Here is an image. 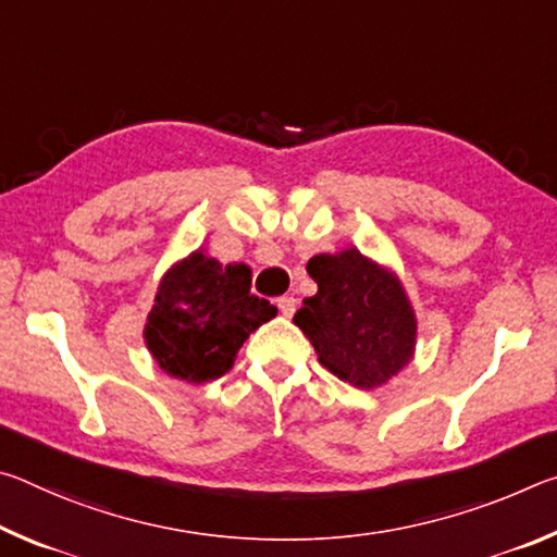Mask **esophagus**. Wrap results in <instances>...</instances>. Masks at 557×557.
<instances>
[{
  "mask_svg": "<svg viewBox=\"0 0 557 557\" xmlns=\"http://www.w3.org/2000/svg\"><path fill=\"white\" fill-rule=\"evenodd\" d=\"M277 307H280L282 317H292V314H295V309H297V299L285 295V297H280V299H277Z\"/></svg>",
  "mask_w": 557,
  "mask_h": 557,
  "instance_id": "1",
  "label": "esophagus"
}]
</instances>
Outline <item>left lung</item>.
<instances>
[{"mask_svg": "<svg viewBox=\"0 0 557 557\" xmlns=\"http://www.w3.org/2000/svg\"><path fill=\"white\" fill-rule=\"evenodd\" d=\"M317 295L295 324L312 342L319 363L336 379L371 391L410 363L418 322L400 280L356 248L322 252L307 262Z\"/></svg>", "mask_w": 557, "mask_h": 557, "instance_id": "obj_1", "label": "left lung"}]
</instances>
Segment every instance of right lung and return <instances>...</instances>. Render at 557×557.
Listing matches in <instances>:
<instances>
[{
    "mask_svg": "<svg viewBox=\"0 0 557 557\" xmlns=\"http://www.w3.org/2000/svg\"><path fill=\"white\" fill-rule=\"evenodd\" d=\"M277 314L268 299L250 295V268L221 265L196 250L159 282L145 344L166 375L186 383L221 379L258 326Z\"/></svg>",
    "mask_w": 557,
    "mask_h": 557,
    "instance_id": "right-lung-1",
    "label": "right lung"
}]
</instances>
